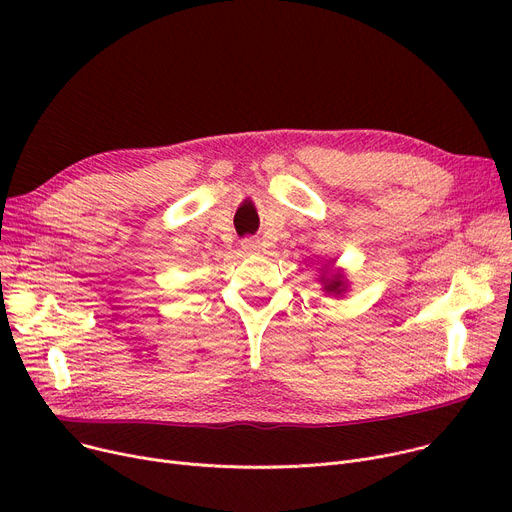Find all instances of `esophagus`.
<instances>
[{
	"label": "esophagus",
	"instance_id": "obj_1",
	"mask_svg": "<svg viewBox=\"0 0 512 512\" xmlns=\"http://www.w3.org/2000/svg\"><path fill=\"white\" fill-rule=\"evenodd\" d=\"M240 247L245 249L247 253H257V251L261 249V242H259V238H255V236H247V238L240 240Z\"/></svg>",
	"mask_w": 512,
	"mask_h": 512
}]
</instances>
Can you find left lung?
<instances>
[{"instance_id": "obj_1", "label": "left lung", "mask_w": 512, "mask_h": 512, "mask_svg": "<svg viewBox=\"0 0 512 512\" xmlns=\"http://www.w3.org/2000/svg\"><path fill=\"white\" fill-rule=\"evenodd\" d=\"M324 290L330 292V294H342L346 290L344 276L342 274H334L332 278H324Z\"/></svg>"}]
</instances>
